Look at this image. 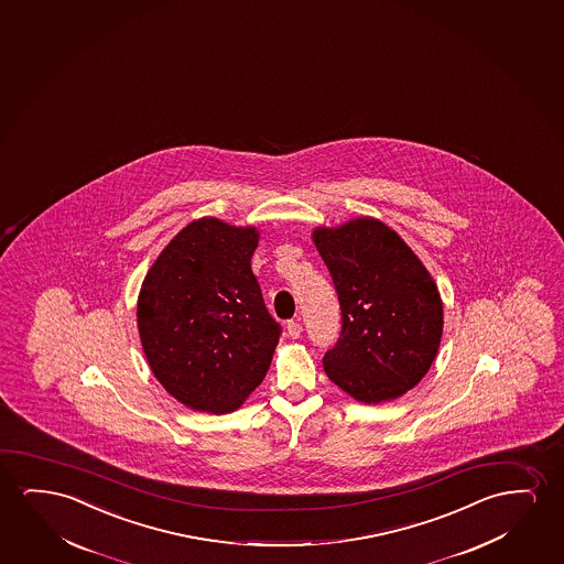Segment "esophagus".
Listing matches in <instances>:
<instances>
[{
  "label": "esophagus",
  "instance_id": "obj_1",
  "mask_svg": "<svg viewBox=\"0 0 564 564\" xmlns=\"http://www.w3.org/2000/svg\"><path fill=\"white\" fill-rule=\"evenodd\" d=\"M286 330L290 338H300L303 330L302 323L300 321H288Z\"/></svg>",
  "mask_w": 564,
  "mask_h": 564
}]
</instances>
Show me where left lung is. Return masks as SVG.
<instances>
[{"instance_id":"8db88e82","label":"left lung","mask_w":564,"mask_h":564,"mask_svg":"<svg viewBox=\"0 0 564 564\" xmlns=\"http://www.w3.org/2000/svg\"><path fill=\"white\" fill-rule=\"evenodd\" d=\"M313 241L333 276L341 333L323 367L349 397L379 404L425 377L443 334V302L404 239L375 218L318 228Z\"/></svg>"}]
</instances>
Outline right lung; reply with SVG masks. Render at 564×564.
<instances>
[{
	"instance_id": "1",
	"label": "right lung",
	"mask_w": 564,
	"mask_h": 564,
	"mask_svg": "<svg viewBox=\"0 0 564 564\" xmlns=\"http://www.w3.org/2000/svg\"><path fill=\"white\" fill-rule=\"evenodd\" d=\"M254 228L200 218L144 278L137 323L160 384L197 412L236 410L269 371L282 326L251 270Z\"/></svg>"
}]
</instances>
